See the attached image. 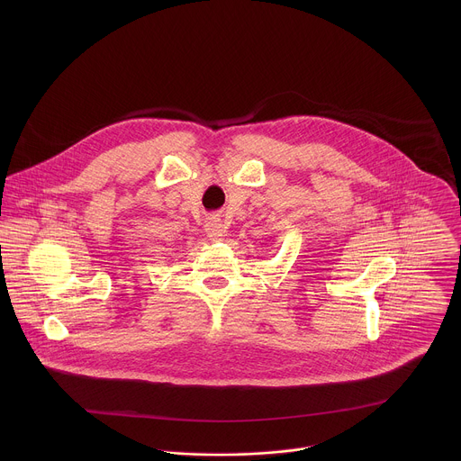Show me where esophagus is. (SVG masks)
<instances>
[{
	"mask_svg": "<svg viewBox=\"0 0 461 461\" xmlns=\"http://www.w3.org/2000/svg\"><path fill=\"white\" fill-rule=\"evenodd\" d=\"M205 230H207V238H209L211 241H220L221 236H223V232H225L223 223H221V220H220L218 216H211V218L207 220Z\"/></svg>",
	"mask_w": 461,
	"mask_h": 461,
	"instance_id": "1",
	"label": "esophagus"
}]
</instances>
